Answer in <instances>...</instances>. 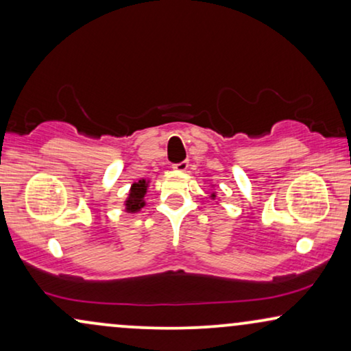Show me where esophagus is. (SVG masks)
Here are the masks:
<instances>
[{"label": "esophagus", "mask_w": 351, "mask_h": 351, "mask_svg": "<svg viewBox=\"0 0 351 351\" xmlns=\"http://www.w3.org/2000/svg\"><path fill=\"white\" fill-rule=\"evenodd\" d=\"M188 167H189V162H188V160H184V162L175 163V165H173L171 168H173V170H175V171H178V173H183V171L188 170Z\"/></svg>", "instance_id": "esophagus-1"}]
</instances>
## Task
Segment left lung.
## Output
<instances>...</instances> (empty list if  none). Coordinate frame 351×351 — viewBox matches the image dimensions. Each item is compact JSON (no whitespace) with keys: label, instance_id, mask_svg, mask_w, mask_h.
<instances>
[{"label":"left lung","instance_id":"left-lung-1","mask_svg":"<svg viewBox=\"0 0 351 351\" xmlns=\"http://www.w3.org/2000/svg\"><path fill=\"white\" fill-rule=\"evenodd\" d=\"M215 197H217V194H215V193H212V194H210V199H212V201H215Z\"/></svg>","mask_w":351,"mask_h":351}]
</instances>
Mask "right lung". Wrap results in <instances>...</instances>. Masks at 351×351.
I'll return each mask as SVG.
<instances>
[{
    "mask_svg": "<svg viewBox=\"0 0 351 351\" xmlns=\"http://www.w3.org/2000/svg\"><path fill=\"white\" fill-rule=\"evenodd\" d=\"M149 183L150 180L143 178L131 184L130 194H128L126 201H124V210H126L128 214H137V212H141L145 207L144 197L145 194H147Z\"/></svg>",
    "mask_w": 351,
    "mask_h": 351,
    "instance_id": "obj_1",
    "label": "right lung"
}]
</instances>
